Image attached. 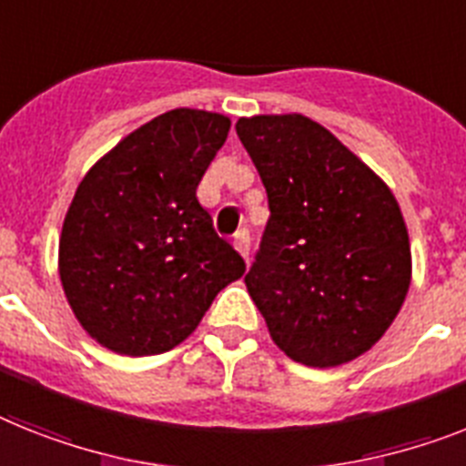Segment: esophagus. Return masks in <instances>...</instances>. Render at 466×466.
Returning <instances> with one entry per match:
<instances>
[{"label": "esophagus", "mask_w": 466, "mask_h": 466, "mask_svg": "<svg viewBox=\"0 0 466 466\" xmlns=\"http://www.w3.org/2000/svg\"><path fill=\"white\" fill-rule=\"evenodd\" d=\"M233 248H236L238 252L245 257V259H248V257H249V233H248V230H245V228L238 230L236 236H233Z\"/></svg>", "instance_id": "obj_1"}]
</instances>
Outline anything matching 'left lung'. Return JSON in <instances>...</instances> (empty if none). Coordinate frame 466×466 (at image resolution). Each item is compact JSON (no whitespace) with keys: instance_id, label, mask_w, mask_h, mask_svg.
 Returning a JSON list of instances; mask_svg holds the SVG:
<instances>
[{"instance_id":"obj_1","label":"left lung","mask_w":466,"mask_h":466,"mask_svg":"<svg viewBox=\"0 0 466 466\" xmlns=\"http://www.w3.org/2000/svg\"><path fill=\"white\" fill-rule=\"evenodd\" d=\"M236 130L271 211L245 276L249 298L290 360L319 369L352 362L379 343L410 290L398 199L302 114L240 118Z\"/></svg>"}]
</instances>
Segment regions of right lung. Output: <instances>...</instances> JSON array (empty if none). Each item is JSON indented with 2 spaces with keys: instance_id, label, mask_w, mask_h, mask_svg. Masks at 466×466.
Instances as JSON below:
<instances>
[{
  "instance_id": "1",
  "label": "right lung",
  "mask_w": 466,
  "mask_h": 466,
  "mask_svg": "<svg viewBox=\"0 0 466 466\" xmlns=\"http://www.w3.org/2000/svg\"><path fill=\"white\" fill-rule=\"evenodd\" d=\"M230 118L171 109L86 173L64 218L59 276L80 326L118 355L173 350L245 261L217 236L198 186Z\"/></svg>"
}]
</instances>
